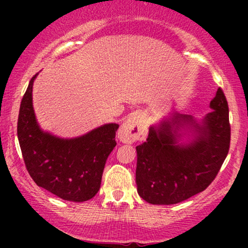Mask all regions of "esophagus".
<instances>
[{
	"instance_id": "34e87169",
	"label": "esophagus",
	"mask_w": 248,
	"mask_h": 248,
	"mask_svg": "<svg viewBox=\"0 0 248 248\" xmlns=\"http://www.w3.org/2000/svg\"><path fill=\"white\" fill-rule=\"evenodd\" d=\"M146 135L147 122L141 113L129 116L118 132L119 139L124 143H134L138 140H144Z\"/></svg>"
}]
</instances>
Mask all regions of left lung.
Masks as SVG:
<instances>
[{
  "instance_id": "8db88e82",
  "label": "left lung",
  "mask_w": 248,
  "mask_h": 248,
  "mask_svg": "<svg viewBox=\"0 0 248 248\" xmlns=\"http://www.w3.org/2000/svg\"><path fill=\"white\" fill-rule=\"evenodd\" d=\"M211 112L198 124L191 115L172 114L150 127L147 141L136 147V186L141 198L155 205H171L204 191L218 175L230 149L229 105L218 88ZM194 132L189 145H178L179 131Z\"/></svg>"
}]
</instances>
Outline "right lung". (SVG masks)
I'll use <instances>...</instances> for the list:
<instances>
[{"mask_svg": "<svg viewBox=\"0 0 248 248\" xmlns=\"http://www.w3.org/2000/svg\"><path fill=\"white\" fill-rule=\"evenodd\" d=\"M36 76L22 99L17 122V136L28 172L37 186L64 201H88L100 189L105 163L116 146L119 124H104L70 140L44 133L32 107Z\"/></svg>", "mask_w": 248, "mask_h": 248, "instance_id": "right-lung-1", "label": "right lung"}]
</instances>
